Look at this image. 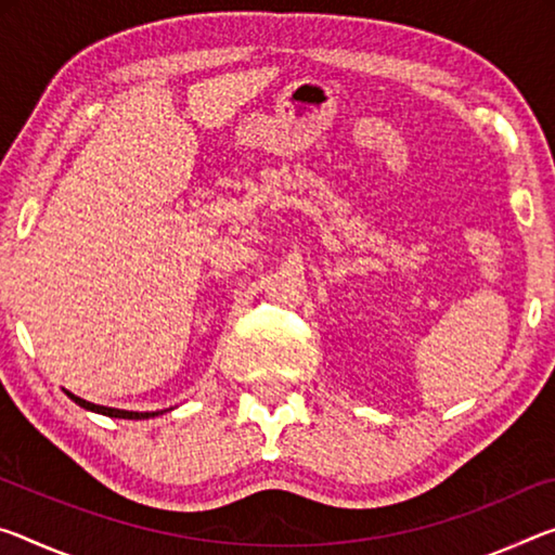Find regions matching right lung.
Listing matches in <instances>:
<instances>
[{
    "label": "right lung",
    "instance_id": "1",
    "mask_svg": "<svg viewBox=\"0 0 555 555\" xmlns=\"http://www.w3.org/2000/svg\"><path fill=\"white\" fill-rule=\"evenodd\" d=\"M68 398H72L76 404H81L83 410H91V412H99V415H108V417H118V420H147V417H155V415H163V412H130V410H116V408H103V404H93L83 398H78V395L64 390Z\"/></svg>",
    "mask_w": 555,
    "mask_h": 555
}]
</instances>
